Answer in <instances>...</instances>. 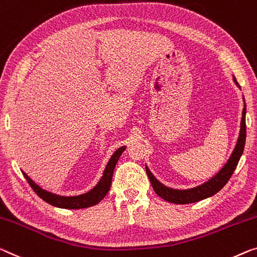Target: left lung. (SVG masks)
I'll return each mask as SVG.
<instances>
[{"instance_id": "obj_1", "label": "left lung", "mask_w": 257, "mask_h": 257, "mask_svg": "<svg viewBox=\"0 0 257 257\" xmlns=\"http://www.w3.org/2000/svg\"><path fill=\"white\" fill-rule=\"evenodd\" d=\"M233 80H234L235 85L240 89L239 84L236 82L234 76H233ZM244 142H246V102H244L243 98L242 117H241L238 142H236L234 150H233L232 155L229 156L227 163L225 164L223 168H221L214 177L208 180L206 182L202 183L200 186L189 189H173L158 181V180L155 178V175L151 173V171L149 170V167L145 165V170H147V174L149 179H150L153 190H155L156 194L162 197L163 200L170 203H174V204H189V203H196L198 201L205 200V198L213 196L214 194H217L218 191L226 185L229 178L232 177L233 172H234L241 156H242Z\"/></svg>"}]
</instances>
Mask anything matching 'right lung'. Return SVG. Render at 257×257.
I'll return each mask as SVG.
<instances>
[{"mask_svg":"<svg viewBox=\"0 0 257 257\" xmlns=\"http://www.w3.org/2000/svg\"><path fill=\"white\" fill-rule=\"evenodd\" d=\"M124 150V145L123 147L118 148L117 150L113 153L112 157H110L108 163H107L104 173H102V177L99 180L97 185H95L90 191H87V193L77 195V196H61V195L53 194L51 191L45 190L41 188V187L38 186L32 179H30V177H28V174H26L25 172H23V175L25 177L26 181L29 182V185L32 187L34 193H36L40 198H43L45 202L49 203V204L53 206H56V208L61 209L89 208V206L98 204V203L106 196L107 193H108V190L110 188V183H112L114 168H115L117 160Z\"/></svg>","mask_w":257,"mask_h":257,"instance_id":"add662e5","label":"right lung"}]
</instances>
